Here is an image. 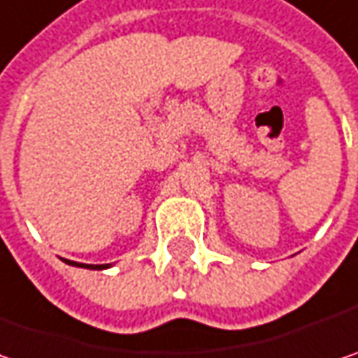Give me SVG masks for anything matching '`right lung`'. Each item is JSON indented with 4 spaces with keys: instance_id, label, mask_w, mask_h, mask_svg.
<instances>
[{
    "instance_id": "1",
    "label": "right lung",
    "mask_w": 358,
    "mask_h": 358,
    "mask_svg": "<svg viewBox=\"0 0 358 358\" xmlns=\"http://www.w3.org/2000/svg\"><path fill=\"white\" fill-rule=\"evenodd\" d=\"M64 262H66V259H64ZM66 263L76 265V262H66ZM78 267H87V269H107V267H111V265H109V263H105V265H85V263H83V265H78Z\"/></svg>"
}]
</instances>
